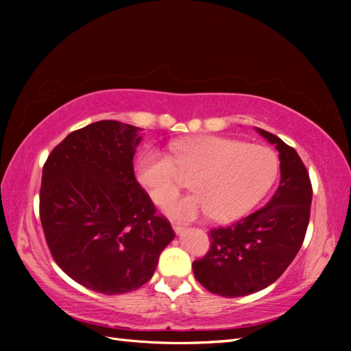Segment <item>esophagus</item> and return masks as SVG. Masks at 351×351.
Returning <instances> with one entry per match:
<instances>
[{
	"label": "esophagus",
	"mask_w": 351,
	"mask_h": 351,
	"mask_svg": "<svg viewBox=\"0 0 351 351\" xmlns=\"http://www.w3.org/2000/svg\"><path fill=\"white\" fill-rule=\"evenodd\" d=\"M171 228H173V230L176 234H181L182 230L185 229L184 225H181V223H176V221H171Z\"/></svg>",
	"instance_id": "34e87169"
}]
</instances>
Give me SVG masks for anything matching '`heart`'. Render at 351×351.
Here are the masks:
<instances>
[{"label": "heart", "instance_id": "b5f03b06", "mask_svg": "<svg viewBox=\"0 0 351 351\" xmlns=\"http://www.w3.org/2000/svg\"><path fill=\"white\" fill-rule=\"evenodd\" d=\"M171 158L145 151L136 161V178L155 204L162 205L182 188L181 174L193 176L190 197L170 201L166 213L181 220L210 214L215 221L243 217L270 190L279 173L276 154L261 145L220 136H199L171 143Z\"/></svg>", "mask_w": 351, "mask_h": 351}]
</instances>
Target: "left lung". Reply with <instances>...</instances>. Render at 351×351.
Wrapping results in <instances>:
<instances>
[{
  "mask_svg": "<svg viewBox=\"0 0 351 351\" xmlns=\"http://www.w3.org/2000/svg\"><path fill=\"white\" fill-rule=\"evenodd\" d=\"M256 131L279 151V187L261 210L211 229L210 250L193 263L200 285L221 297L249 295L278 280L299 253L311 217L312 185L299 154L274 134Z\"/></svg>",
  "mask_w": 351,
  "mask_h": 351,
  "instance_id": "8db88e82",
  "label": "left lung"
}]
</instances>
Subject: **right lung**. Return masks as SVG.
Here are the masks:
<instances>
[{"label": "right lung", "instance_id": "right-lung-1", "mask_svg": "<svg viewBox=\"0 0 351 351\" xmlns=\"http://www.w3.org/2000/svg\"><path fill=\"white\" fill-rule=\"evenodd\" d=\"M140 132L116 121L90 123L52 149L42 171L40 221L52 258L107 295L145 285L175 237L134 175Z\"/></svg>", "mask_w": 351, "mask_h": 351}]
</instances>
